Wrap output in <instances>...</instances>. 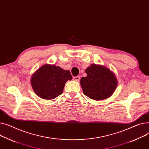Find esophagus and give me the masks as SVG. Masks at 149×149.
<instances>
[{
  "label": "esophagus",
  "mask_w": 149,
  "mask_h": 149,
  "mask_svg": "<svg viewBox=\"0 0 149 149\" xmlns=\"http://www.w3.org/2000/svg\"><path fill=\"white\" fill-rule=\"evenodd\" d=\"M74 80L76 81H79V80H80V76H77V77H74L73 78Z\"/></svg>",
  "instance_id": "esophagus-1"
}]
</instances>
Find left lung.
<instances>
[{"label": "left lung", "mask_w": 149, "mask_h": 149, "mask_svg": "<svg viewBox=\"0 0 149 149\" xmlns=\"http://www.w3.org/2000/svg\"><path fill=\"white\" fill-rule=\"evenodd\" d=\"M87 76L80 81L83 93L92 100H104L110 97L117 86V79L114 73L108 68L92 64L86 68Z\"/></svg>", "instance_id": "obj_1"}]
</instances>
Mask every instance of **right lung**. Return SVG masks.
<instances>
[{"instance_id":"1","label":"right lung","mask_w":149,"mask_h":149,"mask_svg":"<svg viewBox=\"0 0 149 149\" xmlns=\"http://www.w3.org/2000/svg\"><path fill=\"white\" fill-rule=\"evenodd\" d=\"M72 78L69 71L54 65L45 64L33 74L31 84L36 95L50 100L63 93L65 83Z\"/></svg>"}]
</instances>
